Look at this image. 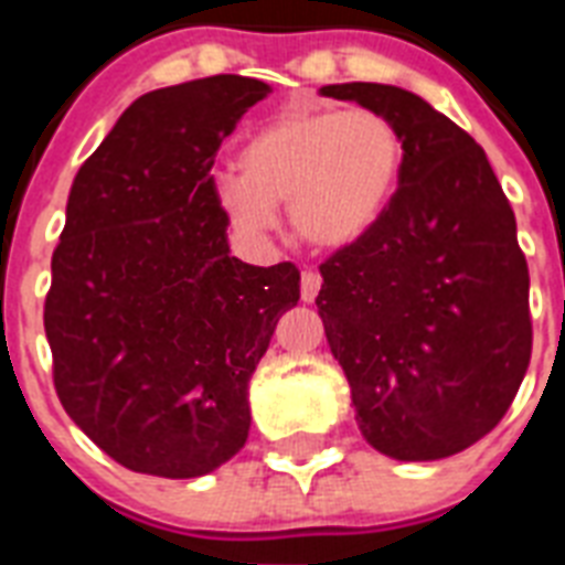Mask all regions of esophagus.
<instances>
[{
  "instance_id": "obj_1",
  "label": "esophagus",
  "mask_w": 565,
  "mask_h": 565,
  "mask_svg": "<svg viewBox=\"0 0 565 565\" xmlns=\"http://www.w3.org/2000/svg\"><path fill=\"white\" fill-rule=\"evenodd\" d=\"M319 287H322V275L313 273V269H305L301 273V301H317Z\"/></svg>"
}]
</instances>
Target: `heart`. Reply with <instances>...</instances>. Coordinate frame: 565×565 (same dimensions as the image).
Returning <instances> with one entry per match:
<instances>
[{
    "label": "heart",
    "mask_w": 565,
    "mask_h": 565,
    "mask_svg": "<svg viewBox=\"0 0 565 565\" xmlns=\"http://www.w3.org/2000/svg\"><path fill=\"white\" fill-rule=\"evenodd\" d=\"M237 167L213 179V199L239 231L264 234L275 204H290L301 239L343 248L381 220L402 167V137L370 108L287 110L248 137Z\"/></svg>",
    "instance_id": "heart-1"
}]
</instances>
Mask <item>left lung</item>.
<instances>
[{
    "mask_svg": "<svg viewBox=\"0 0 565 565\" xmlns=\"http://www.w3.org/2000/svg\"><path fill=\"white\" fill-rule=\"evenodd\" d=\"M322 96L384 114L402 137L398 190L317 296L358 425L395 460H439L487 437L531 363L527 260L487 154L463 128L393 84Z\"/></svg>",
    "mask_w": 565,
    "mask_h": 565,
    "instance_id": "obj_1",
    "label": "left lung"
}]
</instances>
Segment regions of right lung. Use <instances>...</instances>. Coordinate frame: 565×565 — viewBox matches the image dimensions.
<instances>
[{
  "label": "right lung",
  "mask_w": 565,
  "mask_h": 565,
  "mask_svg": "<svg viewBox=\"0 0 565 565\" xmlns=\"http://www.w3.org/2000/svg\"><path fill=\"white\" fill-rule=\"evenodd\" d=\"M269 84L211 75L140 96L75 175L43 326L70 419L131 472L199 478L246 446L248 381L292 264L231 257L211 167Z\"/></svg>",
  "instance_id": "1"
}]
</instances>
